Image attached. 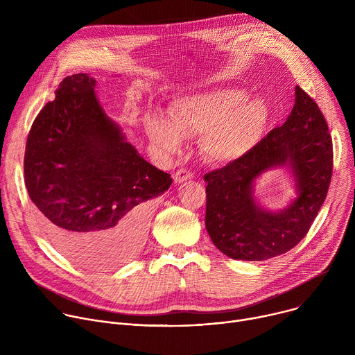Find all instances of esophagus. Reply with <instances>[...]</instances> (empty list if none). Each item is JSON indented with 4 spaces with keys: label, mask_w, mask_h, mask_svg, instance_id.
<instances>
[{
    "label": "esophagus",
    "mask_w": 355,
    "mask_h": 355,
    "mask_svg": "<svg viewBox=\"0 0 355 355\" xmlns=\"http://www.w3.org/2000/svg\"><path fill=\"white\" fill-rule=\"evenodd\" d=\"M192 177H193V173L189 171V170H187V168H180V170H177V171L174 173V181H175L177 184L184 182V181H187V180H191Z\"/></svg>",
    "instance_id": "34e87169"
}]
</instances>
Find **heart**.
<instances>
[{"instance_id":"1","label":"heart","mask_w":355,"mask_h":355,"mask_svg":"<svg viewBox=\"0 0 355 355\" xmlns=\"http://www.w3.org/2000/svg\"><path fill=\"white\" fill-rule=\"evenodd\" d=\"M170 121L151 116L146 132L155 146L167 155L182 147V136L202 137V151L216 164L244 157L261 140L268 110L259 99H247L236 88H218L177 99L168 111Z\"/></svg>"}]
</instances>
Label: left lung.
<instances>
[{
  "mask_svg": "<svg viewBox=\"0 0 355 355\" xmlns=\"http://www.w3.org/2000/svg\"><path fill=\"white\" fill-rule=\"evenodd\" d=\"M285 123L272 129L244 157L205 174V226L230 259L261 261L293 248L309 232L326 199L333 173V143L315 99L299 85ZM289 165L298 196L281 213L260 209L252 182L264 171Z\"/></svg>",
  "mask_w": 355,
  "mask_h": 355,
  "instance_id": "1",
  "label": "left lung"
}]
</instances>
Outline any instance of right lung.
Listing matches in <instances>:
<instances>
[{"label":"right lung","instance_id":"add662e5","mask_svg":"<svg viewBox=\"0 0 355 355\" xmlns=\"http://www.w3.org/2000/svg\"><path fill=\"white\" fill-rule=\"evenodd\" d=\"M87 74L66 77L32 123L25 187L42 229L73 261L112 267L139 251L170 174L137 155L104 114Z\"/></svg>","mask_w":355,"mask_h":355}]
</instances>
